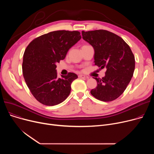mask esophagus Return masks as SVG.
<instances>
[{
  "label": "esophagus",
  "instance_id": "esophagus-1",
  "mask_svg": "<svg viewBox=\"0 0 154 154\" xmlns=\"http://www.w3.org/2000/svg\"><path fill=\"white\" fill-rule=\"evenodd\" d=\"M79 78H82V79H88V77L84 75H79Z\"/></svg>",
  "mask_w": 154,
  "mask_h": 154
}]
</instances>
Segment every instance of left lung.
Returning <instances> with one entry per match:
<instances>
[{
	"label": "left lung",
	"instance_id": "obj_1",
	"mask_svg": "<svg viewBox=\"0 0 154 154\" xmlns=\"http://www.w3.org/2000/svg\"><path fill=\"white\" fill-rule=\"evenodd\" d=\"M82 38L94 49L95 65L106 67V75L94 78L97 86L91 90L95 98L112 101L122 94L135 70V57L130 47L120 37L106 30L82 31Z\"/></svg>",
	"mask_w": 154,
	"mask_h": 154
}]
</instances>
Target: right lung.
I'll return each instance as SVG.
<instances>
[{
  "label": "right lung",
  "instance_id": "1",
  "mask_svg": "<svg viewBox=\"0 0 154 154\" xmlns=\"http://www.w3.org/2000/svg\"><path fill=\"white\" fill-rule=\"evenodd\" d=\"M79 31L57 30L44 34L29 44L23 54L22 72L32 94L45 106H55L66 100L74 73L57 78L56 63L63 60L70 48L81 38Z\"/></svg>",
  "mask_w": 154,
  "mask_h": 154
}]
</instances>
